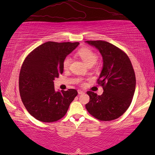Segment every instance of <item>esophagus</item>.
I'll list each match as a JSON object with an SVG mask.
<instances>
[{"instance_id": "esophagus-1", "label": "esophagus", "mask_w": 155, "mask_h": 155, "mask_svg": "<svg viewBox=\"0 0 155 155\" xmlns=\"http://www.w3.org/2000/svg\"><path fill=\"white\" fill-rule=\"evenodd\" d=\"M78 94H84V92L81 90H78Z\"/></svg>"}]
</instances>
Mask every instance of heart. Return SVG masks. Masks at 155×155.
Returning <instances> with one entry per match:
<instances>
[{"instance_id":"heart-1","label":"heart","mask_w":155,"mask_h":155,"mask_svg":"<svg viewBox=\"0 0 155 155\" xmlns=\"http://www.w3.org/2000/svg\"><path fill=\"white\" fill-rule=\"evenodd\" d=\"M78 55L80 56L83 61L85 62L88 67H92L94 64L98 59L97 55L94 51L88 48H82L78 51ZM72 59L70 56L65 58L63 61V67L64 70L69 68L71 64Z\"/></svg>"}]
</instances>
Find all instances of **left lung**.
Instances as JSON below:
<instances>
[{
    "label": "left lung",
    "mask_w": 155,
    "mask_h": 155,
    "mask_svg": "<svg viewBox=\"0 0 155 155\" xmlns=\"http://www.w3.org/2000/svg\"><path fill=\"white\" fill-rule=\"evenodd\" d=\"M96 48L103 58V68L97 83L104 88L101 96L88 91L90 101L85 105L92 116L101 121L118 118L129 107L135 91L133 65L124 51L104 41H86Z\"/></svg>",
    "instance_id": "left-lung-1"
}]
</instances>
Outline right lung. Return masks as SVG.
<instances>
[{"mask_svg": "<svg viewBox=\"0 0 155 155\" xmlns=\"http://www.w3.org/2000/svg\"><path fill=\"white\" fill-rule=\"evenodd\" d=\"M79 45L48 41L30 52L19 74V92L28 112L37 120L54 122L66 114L78 92L75 89L56 92L54 80L63 72V61Z\"/></svg>", "mask_w": 155, "mask_h": 155, "instance_id": "1", "label": "right lung"}]
</instances>
